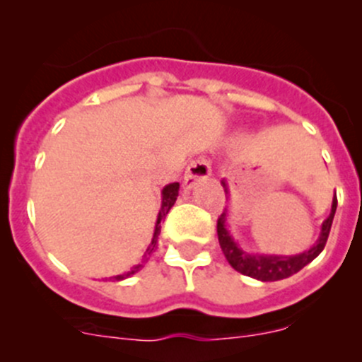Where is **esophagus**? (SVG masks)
<instances>
[{
  "instance_id": "esophagus-1",
  "label": "esophagus",
  "mask_w": 362,
  "mask_h": 362,
  "mask_svg": "<svg viewBox=\"0 0 362 362\" xmlns=\"http://www.w3.org/2000/svg\"><path fill=\"white\" fill-rule=\"evenodd\" d=\"M211 175V166L204 158H199L192 160L187 166V171H185L184 177V185L185 189H192L199 180H204Z\"/></svg>"
}]
</instances>
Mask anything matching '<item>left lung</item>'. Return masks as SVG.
<instances>
[{
    "mask_svg": "<svg viewBox=\"0 0 362 362\" xmlns=\"http://www.w3.org/2000/svg\"><path fill=\"white\" fill-rule=\"evenodd\" d=\"M222 187H224L226 194H228V184L226 180L221 182ZM337 194L333 198V204H331V214L327 215L326 221L320 226V235L317 238V242L310 247L308 250L301 252V254L296 255H275V254H250L240 249L238 242H235V238L229 233L228 226V208L222 211V215L217 221V236L218 243H221V249L224 252L226 259H228L229 264L236 269L242 275L250 276V279L261 280V282H275V280L289 279L294 273H298L299 269L305 268L308 262H312L320 252L324 250L327 242V236H329L331 224H333L334 211H337Z\"/></svg>",
    "mask_w": 362,
    "mask_h": 362,
    "instance_id": "8db88e82",
    "label": "left lung"
}]
</instances>
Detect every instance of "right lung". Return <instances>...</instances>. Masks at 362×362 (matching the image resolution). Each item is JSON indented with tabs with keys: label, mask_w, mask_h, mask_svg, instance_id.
<instances>
[{
	"label": "right lung",
	"mask_w": 362,
	"mask_h": 362,
	"mask_svg": "<svg viewBox=\"0 0 362 362\" xmlns=\"http://www.w3.org/2000/svg\"><path fill=\"white\" fill-rule=\"evenodd\" d=\"M178 189H180V184H178V182H173V184H168L166 187H164L163 191H160V198H163V199H160V210H159V214H158V221H156L154 236H152V242H151V245H148V249L145 250L144 259H141V262L134 264L133 268L129 269V272L122 273V275L113 276V280H124V279H127V276L134 275V273H136V272H140V269L144 268L145 262L148 261V255H151L152 252L158 249V236H159V233H160V221H163V218L166 217V214H168V211H170V208L173 206L175 202H177Z\"/></svg>",
	"instance_id": "add662e5"
}]
</instances>
